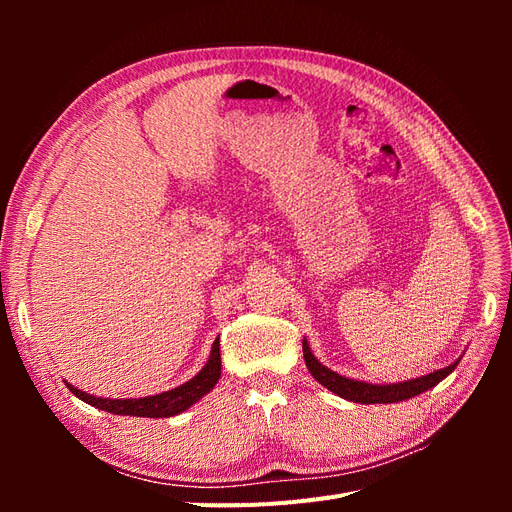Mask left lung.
<instances>
[{
	"label": "left lung",
	"instance_id": "1",
	"mask_svg": "<svg viewBox=\"0 0 512 512\" xmlns=\"http://www.w3.org/2000/svg\"><path fill=\"white\" fill-rule=\"evenodd\" d=\"M303 356H305V365L309 369V374H312L322 386H327L329 391L348 401H354V404H395V401H404L414 395H421L427 389H431V386L442 382L459 365V361H455L453 365L433 371V374H427L423 378L380 386V384H367V382L350 380L335 374V371L316 361V356L312 354V350H309L307 342H303Z\"/></svg>",
	"mask_w": 512,
	"mask_h": 512
}]
</instances>
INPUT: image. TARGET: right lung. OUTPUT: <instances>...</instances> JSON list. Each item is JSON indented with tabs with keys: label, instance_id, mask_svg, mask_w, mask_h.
<instances>
[{
	"label": "right lung",
	"instance_id": "right-lung-1",
	"mask_svg": "<svg viewBox=\"0 0 512 512\" xmlns=\"http://www.w3.org/2000/svg\"><path fill=\"white\" fill-rule=\"evenodd\" d=\"M220 371H222V356H220V339H215L211 356L207 365L198 371V374L177 389L166 391L153 397H141V399H102L94 397L85 391L74 389L72 384H68V389L83 399L85 404L96 406L100 410L113 412V414H123V416H147V418H164V416H175L183 410H188L192 404L207 395L215 382L220 380Z\"/></svg>",
	"mask_w": 512,
	"mask_h": 512
}]
</instances>
